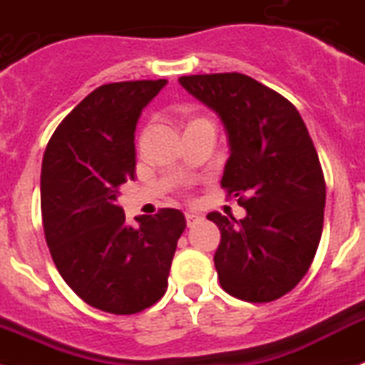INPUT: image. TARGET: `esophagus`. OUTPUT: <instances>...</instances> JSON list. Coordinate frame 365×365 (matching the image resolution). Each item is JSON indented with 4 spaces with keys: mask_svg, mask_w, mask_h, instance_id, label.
<instances>
[{
    "mask_svg": "<svg viewBox=\"0 0 365 365\" xmlns=\"http://www.w3.org/2000/svg\"><path fill=\"white\" fill-rule=\"evenodd\" d=\"M185 217H186V225H188V227L195 225V223H197V221L203 220V217L199 216V214H195V212H186V214H185Z\"/></svg>",
    "mask_w": 365,
    "mask_h": 365,
    "instance_id": "1",
    "label": "esophagus"
}]
</instances>
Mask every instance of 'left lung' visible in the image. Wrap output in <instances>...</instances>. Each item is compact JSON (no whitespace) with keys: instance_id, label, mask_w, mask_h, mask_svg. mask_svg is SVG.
<instances>
[{"instance_id":"8db88e82","label":"left lung","mask_w":365,"mask_h":365,"mask_svg":"<svg viewBox=\"0 0 365 365\" xmlns=\"http://www.w3.org/2000/svg\"><path fill=\"white\" fill-rule=\"evenodd\" d=\"M214 110L230 157L221 186L238 197L244 220L210 212L221 232L214 255L221 288L249 303H269L307 275L323 230L325 179L297 108L244 73L179 77Z\"/></svg>"}]
</instances>
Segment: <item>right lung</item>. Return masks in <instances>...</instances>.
Returning a JSON list of instances; mask_svg holds the SVG:
<instances>
[{
    "label": "right lung",
    "mask_w": 365,
    "mask_h": 365,
    "mask_svg": "<svg viewBox=\"0 0 365 365\" xmlns=\"http://www.w3.org/2000/svg\"><path fill=\"white\" fill-rule=\"evenodd\" d=\"M166 79L110 83L61 121L42 160L40 205L49 253L66 284L90 307L136 314L166 294L180 210L125 223L120 186L135 179L138 118Z\"/></svg>",
    "instance_id": "right-lung-1"
}]
</instances>
